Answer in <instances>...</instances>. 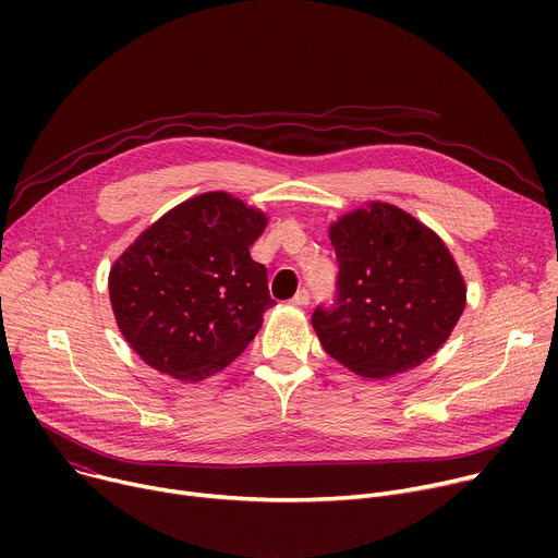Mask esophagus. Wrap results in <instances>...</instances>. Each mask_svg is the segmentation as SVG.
I'll use <instances>...</instances> for the list:
<instances>
[{"label": "esophagus", "mask_w": 558, "mask_h": 558, "mask_svg": "<svg viewBox=\"0 0 558 558\" xmlns=\"http://www.w3.org/2000/svg\"><path fill=\"white\" fill-rule=\"evenodd\" d=\"M310 291L307 289H299V294L294 296V299H291V303H294V305H299V307H307L310 305Z\"/></svg>", "instance_id": "1"}]
</instances>
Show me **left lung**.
Instances as JSON below:
<instances>
[{
  "instance_id": "obj_1",
  "label": "left lung",
  "mask_w": 558,
  "mask_h": 558,
  "mask_svg": "<svg viewBox=\"0 0 558 558\" xmlns=\"http://www.w3.org/2000/svg\"><path fill=\"white\" fill-rule=\"evenodd\" d=\"M339 262L332 303L312 326L326 353L364 377L414 368L446 343L465 307V284L436 234L387 203L330 228Z\"/></svg>"
}]
</instances>
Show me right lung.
Returning a JSON list of instances; mask_svg holds the SVG:
<instances>
[{"label":"right lung","mask_w":558,"mask_h":558,"mask_svg":"<svg viewBox=\"0 0 558 558\" xmlns=\"http://www.w3.org/2000/svg\"><path fill=\"white\" fill-rule=\"evenodd\" d=\"M267 217L226 192L175 205L114 262L108 289L124 339L158 371L198 383L255 339L274 305L248 253Z\"/></svg>","instance_id":"right-lung-1"}]
</instances>
